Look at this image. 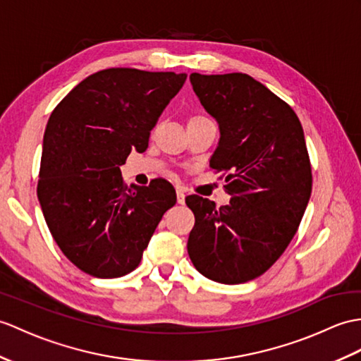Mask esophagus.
I'll use <instances>...</instances> for the list:
<instances>
[{
    "mask_svg": "<svg viewBox=\"0 0 361 361\" xmlns=\"http://www.w3.org/2000/svg\"><path fill=\"white\" fill-rule=\"evenodd\" d=\"M177 201L180 204H184V190L181 188H177Z\"/></svg>",
    "mask_w": 361,
    "mask_h": 361,
    "instance_id": "obj_1",
    "label": "esophagus"
}]
</instances>
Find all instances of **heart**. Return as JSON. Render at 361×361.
Returning a JSON list of instances; mask_svg holds the SVG:
<instances>
[{"label":"heart","instance_id":"heart-1","mask_svg":"<svg viewBox=\"0 0 361 361\" xmlns=\"http://www.w3.org/2000/svg\"><path fill=\"white\" fill-rule=\"evenodd\" d=\"M198 116H201V115H194V116H190L189 120H194V118H198Z\"/></svg>","mask_w":361,"mask_h":361}]
</instances>
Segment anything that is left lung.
Returning a JSON list of instances; mask_svg holds the SVG:
<instances>
[{
  "label": "left lung",
  "mask_w": 361,
  "mask_h": 361,
  "mask_svg": "<svg viewBox=\"0 0 361 361\" xmlns=\"http://www.w3.org/2000/svg\"><path fill=\"white\" fill-rule=\"evenodd\" d=\"M200 103L219 121L211 167L223 172L228 206L186 197L195 215L188 252L207 279L238 284L263 275L289 246L312 192L297 114L246 73H190ZM220 177V178H221Z\"/></svg>",
  "instance_id": "1"
}]
</instances>
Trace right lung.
<instances>
[{"mask_svg": "<svg viewBox=\"0 0 361 361\" xmlns=\"http://www.w3.org/2000/svg\"><path fill=\"white\" fill-rule=\"evenodd\" d=\"M186 73L112 67L75 86L50 114L37 195L56 245L80 271L118 279L138 267L164 212L169 181L129 188L120 166L145 152L150 130Z\"/></svg>", "mask_w": 361, "mask_h": 361, "instance_id": "add662e5", "label": "right lung"}]
</instances>
